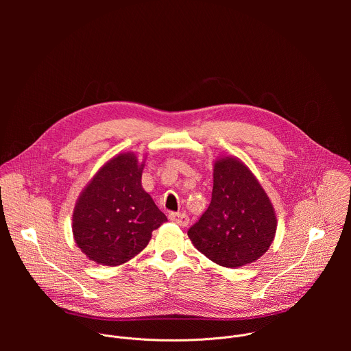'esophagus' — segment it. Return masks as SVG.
I'll list each match as a JSON object with an SVG mask.
<instances>
[{"label": "esophagus", "instance_id": "esophagus-1", "mask_svg": "<svg viewBox=\"0 0 351 351\" xmlns=\"http://www.w3.org/2000/svg\"><path fill=\"white\" fill-rule=\"evenodd\" d=\"M169 219L175 222L179 226H187L189 225V217L184 213H172L169 214Z\"/></svg>", "mask_w": 351, "mask_h": 351}]
</instances>
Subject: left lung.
I'll list each match as a JSON object with an SVG mask.
<instances>
[{
    "instance_id": "1",
    "label": "left lung",
    "mask_w": 351,
    "mask_h": 351,
    "mask_svg": "<svg viewBox=\"0 0 351 351\" xmlns=\"http://www.w3.org/2000/svg\"><path fill=\"white\" fill-rule=\"evenodd\" d=\"M276 217L264 189L239 160L214 167L211 203L187 234L199 253L237 268L258 260L274 241Z\"/></svg>"
}]
</instances>
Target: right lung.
<instances>
[{
	"mask_svg": "<svg viewBox=\"0 0 351 351\" xmlns=\"http://www.w3.org/2000/svg\"><path fill=\"white\" fill-rule=\"evenodd\" d=\"M144 164L133 154L107 162L82 191L73 211V236L97 264L121 265L138 254L152 232L167 222L141 187Z\"/></svg>",
	"mask_w": 351,
	"mask_h": 351,
	"instance_id": "1",
	"label": "right lung"
}]
</instances>
